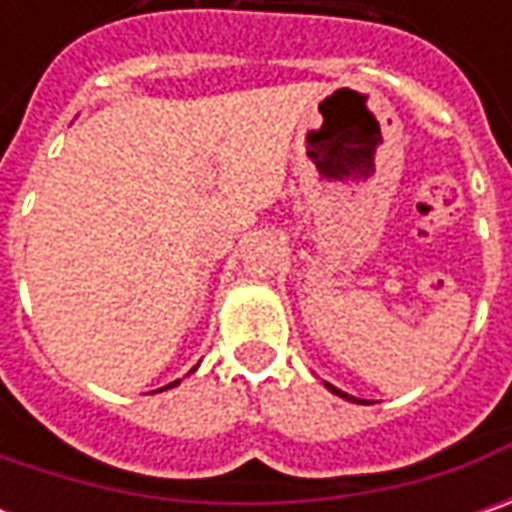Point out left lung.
<instances>
[{
    "instance_id": "obj_1",
    "label": "left lung",
    "mask_w": 512,
    "mask_h": 512,
    "mask_svg": "<svg viewBox=\"0 0 512 512\" xmlns=\"http://www.w3.org/2000/svg\"><path fill=\"white\" fill-rule=\"evenodd\" d=\"M327 384V382H325ZM327 390L330 393H336V396H342V399H347V402H362V399H356V396H350V393H344V390H339V387H333V384H327Z\"/></svg>"
}]
</instances>
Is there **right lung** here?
Segmentation results:
<instances>
[{"instance_id": "add662e5", "label": "right lung", "mask_w": 512, "mask_h": 512, "mask_svg": "<svg viewBox=\"0 0 512 512\" xmlns=\"http://www.w3.org/2000/svg\"><path fill=\"white\" fill-rule=\"evenodd\" d=\"M193 370H196V367H193ZM193 370H190V373H193ZM176 384H179V379H176V382L165 384V387H162V390H170V387H176Z\"/></svg>"}]
</instances>
